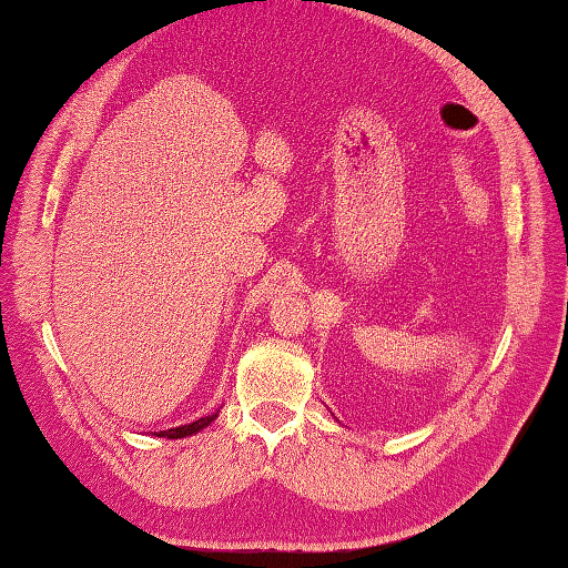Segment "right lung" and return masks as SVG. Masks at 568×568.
Instances as JSON below:
<instances>
[{
	"label": "right lung",
	"mask_w": 568,
	"mask_h": 568,
	"mask_svg": "<svg viewBox=\"0 0 568 568\" xmlns=\"http://www.w3.org/2000/svg\"><path fill=\"white\" fill-rule=\"evenodd\" d=\"M215 417H217V413L215 415H207V417H200V420L190 423V425L173 427V430H160V435H163V437H185V435H192V433L202 430V427H207L212 420H215Z\"/></svg>",
	"instance_id": "add662e5"
}]
</instances>
